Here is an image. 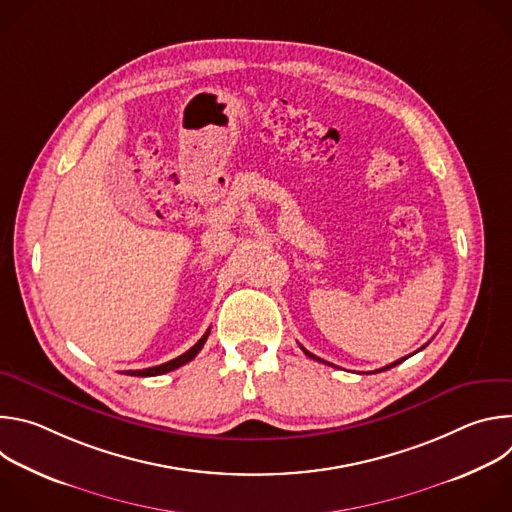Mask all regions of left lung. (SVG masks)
I'll return each mask as SVG.
<instances>
[{"label":"left lung","mask_w":512,"mask_h":512,"mask_svg":"<svg viewBox=\"0 0 512 512\" xmlns=\"http://www.w3.org/2000/svg\"><path fill=\"white\" fill-rule=\"evenodd\" d=\"M421 348H425V346H421ZM419 348V350H421ZM302 350L306 352V356H310V358H314V360H320V362H326V360H322V358H318V356H314L312 352H308L304 346H302ZM405 358H409V356H405ZM405 358H399V360H395V362H391V364H387V367H383V369H379V371H373V373H381V371H387V369H393L395 367V364H399V362H403ZM326 364H330V362H326Z\"/></svg>","instance_id":"1"}]
</instances>
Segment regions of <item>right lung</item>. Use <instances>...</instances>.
Instances as JSON below:
<instances>
[{"label":"right lung","instance_id":"add662e5","mask_svg":"<svg viewBox=\"0 0 512 512\" xmlns=\"http://www.w3.org/2000/svg\"><path fill=\"white\" fill-rule=\"evenodd\" d=\"M208 334H210V328L204 332V336L190 348V350H186L184 354H180L178 358H172V360H168V362H164V364H158V367H152V369H141V371H125V375H131V377H156V375H164V373H170V371H174V369H178V367H182V364H186V362H190L200 350H202V346H204V342H206V338H208Z\"/></svg>","mask_w":512,"mask_h":512}]
</instances>
